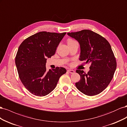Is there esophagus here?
Here are the masks:
<instances>
[{"label": "esophagus", "mask_w": 127, "mask_h": 127, "mask_svg": "<svg viewBox=\"0 0 127 127\" xmlns=\"http://www.w3.org/2000/svg\"><path fill=\"white\" fill-rule=\"evenodd\" d=\"M68 72L70 73V74H74V73H75V71L74 70H71V69H68Z\"/></svg>", "instance_id": "1"}]
</instances>
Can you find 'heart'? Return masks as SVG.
I'll use <instances>...</instances> for the list:
<instances>
[{"label":"heart","mask_w":127,"mask_h":127,"mask_svg":"<svg viewBox=\"0 0 127 127\" xmlns=\"http://www.w3.org/2000/svg\"><path fill=\"white\" fill-rule=\"evenodd\" d=\"M72 41H74V40H72V39H68V41H67V43H68V42H72Z\"/></svg>","instance_id":"heart-1"}]
</instances>
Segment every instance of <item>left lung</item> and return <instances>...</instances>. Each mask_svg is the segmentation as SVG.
<instances>
[{
  "label": "left lung",
  "instance_id": "obj_1",
  "mask_svg": "<svg viewBox=\"0 0 127 127\" xmlns=\"http://www.w3.org/2000/svg\"><path fill=\"white\" fill-rule=\"evenodd\" d=\"M80 44L79 60L90 64L87 74L76 70L80 79L75 85L82 93L94 96L104 90L112 79L117 68L116 58L109 42L98 34L88 30L68 33Z\"/></svg>",
  "mask_w": 127,
  "mask_h": 127
}]
</instances>
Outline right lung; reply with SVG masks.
Here are the masks:
<instances>
[{
  "label": "right lung",
  "instance_id": "obj_1",
  "mask_svg": "<svg viewBox=\"0 0 127 127\" xmlns=\"http://www.w3.org/2000/svg\"><path fill=\"white\" fill-rule=\"evenodd\" d=\"M66 34L40 32L27 38L19 47L15 64L22 83L31 93L37 96L49 94L66 72L63 67L47 71L45 66L47 58L55 54Z\"/></svg>",
  "mask_w": 127,
  "mask_h": 127
}]
</instances>
